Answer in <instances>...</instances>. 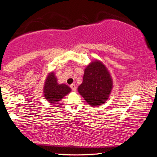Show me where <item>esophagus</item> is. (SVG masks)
<instances>
[{
	"mask_svg": "<svg viewBox=\"0 0 157 157\" xmlns=\"http://www.w3.org/2000/svg\"><path fill=\"white\" fill-rule=\"evenodd\" d=\"M70 87H71V89H72V90H74V91H75V90H76L77 88H76V86H75V84H71Z\"/></svg>",
	"mask_w": 157,
	"mask_h": 157,
	"instance_id": "esophagus-1",
	"label": "esophagus"
}]
</instances>
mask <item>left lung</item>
I'll list each match as a JSON object with an SVG mask.
<instances>
[{"label": "left lung", "instance_id": "1", "mask_svg": "<svg viewBox=\"0 0 157 157\" xmlns=\"http://www.w3.org/2000/svg\"><path fill=\"white\" fill-rule=\"evenodd\" d=\"M113 79L106 66L95 60L87 66L83 80L77 88L88 105L98 107L106 102L113 89Z\"/></svg>", "mask_w": 157, "mask_h": 157}]
</instances>
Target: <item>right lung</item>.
<instances>
[{
  "label": "right lung",
  "mask_w": 157,
  "mask_h": 157,
  "mask_svg": "<svg viewBox=\"0 0 157 157\" xmlns=\"http://www.w3.org/2000/svg\"><path fill=\"white\" fill-rule=\"evenodd\" d=\"M71 88L66 84L58 83L57 77L53 71L50 72L45 80L44 89V98L48 102L56 105L71 92Z\"/></svg>",
  "instance_id": "obj_1"
}]
</instances>
